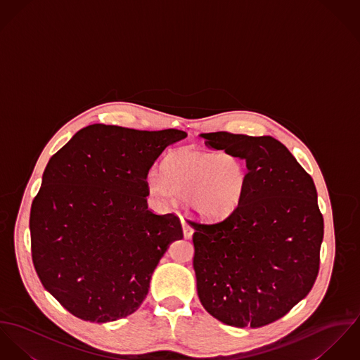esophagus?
<instances>
[{"instance_id": "esophagus-1", "label": "esophagus", "mask_w": 360, "mask_h": 360, "mask_svg": "<svg viewBox=\"0 0 360 360\" xmlns=\"http://www.w3.org/2000/svg\"><path fill=\"white\" fill-rule=\"evenodd\" d=\"M182 229H184V236L185 239H191L192 235H193V228L188 224V222H182Z\"/></svg>"}]
</instances>
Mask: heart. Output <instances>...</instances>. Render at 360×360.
Masks as SVG:
<instances>
[{
    "label": "heart",
    "mask_w": 360,
    "mask_h": 360,
    "mask_svg": "<svg viewBox=\"0 0 360 360\" xmlns=\"http://www.w3.org/2000/svg\"><path fill=\"white\" fill-rule=\"evenodd\" d=\"M161 168L162 172L150 171L146 176L150 195L186 200L189 210L201 219H224L244 199L248 171L235 155L182 146L165 156Z\"/></svg>",
    "instance_id": "obj_1"
}]
</instances>
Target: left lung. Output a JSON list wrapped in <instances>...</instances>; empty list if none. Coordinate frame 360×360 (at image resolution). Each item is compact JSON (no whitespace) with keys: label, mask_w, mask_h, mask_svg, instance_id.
I'll return each instance as SVG.
<instances>
[{"label":"left lung","mask_w":360,"mask_h":360,"mask_svg":"<svg viewBox=\"0 0 360 360\" xmlns=\"http://www.w3.org/2000/svg\"><path fill=\"white\" fill-rule=\"evenodd\" d=\"M208 148L245 160L239 208L192 222L193 268L204 309L235 327H262L308 295L319 274L323 215L312 176L272 136L201 134Z\"/></svg>","instance_id":"left-lung-1"}]
</instances>
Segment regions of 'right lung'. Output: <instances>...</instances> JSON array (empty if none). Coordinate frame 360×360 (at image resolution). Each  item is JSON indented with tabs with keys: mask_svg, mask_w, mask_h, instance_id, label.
Returning a JSON list of instances; mask_svg holds the SVG:
<instances>
[{
	"mask_svg": "<svg viewBox=\"0 0 360 360\" xmlns=\"http://www.w3.org/2000/svg\"><path fill=\"white\" fill-rule=\"evenodd\" d=\"M184 138L179 129L92 124L48 161L30 210L32 258L72 315L115 321L143 302L161 257L184 238L175 214L148 210L146 176Z\"/></svg>",
	"mask_w": 360,
	"mask_h": 360,
	"instance_id": "1",
	"label": "right lung"
}]
</instances>
